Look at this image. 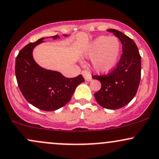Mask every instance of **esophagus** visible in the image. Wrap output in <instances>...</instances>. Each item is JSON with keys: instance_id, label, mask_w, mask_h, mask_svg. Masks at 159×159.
I'll return each mask as SVG.
<instances>
[{"instance_id": "obj_1", "label": "esophagus", "mask_w": 159, "mask_h": 159, "mask_svg": "<svg viewBox=\"0 0 159 159\" xmlns=\"http://www.w3.org/2000/svg\"><path fill=\"white\" fill-rule=\"evenodd\" d=\"M82 75L84 76V78L85 81H92V77H91L90 74L88 72H87V71H83L82 72Z\"/></svg>"}]
</instances>
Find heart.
<instances>
[{
    "label": "heart",
    "instance_id": "b5f03b06",
    "mask_svg": "<svg viewBox=\"0 0 159 159\" xmlns=\"http://www.w3.org/2000/svg\"><path fill=\"white\" fill-rule=\"evenodd\" d=\"M121 52L120 40L115 36H100L85 46L84 56L91 59V67L99 74H107L116 67Z\"/></svg>",
    "mask_w": 159,
    "mask_h": 159
}]
</instances>
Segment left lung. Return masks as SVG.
Here are the masks:
<instances>
[{
	"label": "left lung",
	"mask_w": 159,
	"mask_h": 159,
	"mask_svg": "<svg viewBox=\"0 0 159 159\" xmlns=\"http://www.w3.org/2000/svg\"><path fill=\"white\" fill-rule=\"evenodd\" d=\"M119 38L123 54L116 69L106 75L93 76L102 87L94 94L96 102L104 108L115 110L129 104L136 95L140 81L141 57L132 39L115 29H107Z\"/></svg>",
	"instance_id": "8db88e82"
}]
</instances>
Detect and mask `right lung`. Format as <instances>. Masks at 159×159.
I'll return each mask as SVG.
<instances>
[{"instance_id":"1","label":"right lung","mask_w":159,"mask_h":159,"mask_svg":"<svg viewBox=\"0 0 159 159\" xmlns=\"http://www.w3.org/2000/svg\"><path fill=\"white\" fill-rule=\"evenodd\" d=\"M69 36L63 34L65 37ZM49 37L57 39L60 36ZM45 39L29 43L20 51L16 59V76L20 90L29 103L40 110L53 111L69 102L76 87L84 79L81 75L66 78L61 72L43 68L36 63L33 51L36 45L44 43Z\"/></svg>"}]
</instances>
